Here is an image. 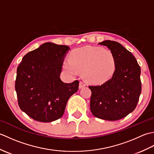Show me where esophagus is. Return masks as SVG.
<instances>
[{
	"label": "esophagus",
	"instance_id": "1",
	"mask_svg": "<svg viewBox=\"0 0 154 154\" xmlns=\"http://www.w3.org/2000/svg\"><path fill=\"white\" fill-rule=\"evenodd\" d=\"M86 86V84L84 82H82V81H81V82L79 83V89H82V88H83L84 87Z\"/></svg>",
	"mask_w": 154,
	"mask_h": 154
}]
</instances>
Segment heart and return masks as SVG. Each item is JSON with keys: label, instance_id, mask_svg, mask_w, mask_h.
<instances>
[{"label": "heart", "instance_id": "obj_1", "mask_svg": "<svg viewBox=\"0 0 154 154\" xmlns=\"http://www.w3.org/2000/svg\"><path fill=\"white\" fill-rule=\"evenodd\" d=\"M63 67L71 75L82 72L83 79L87 82L100 85L112 77L116 69V60L112 52L107 49L85 46L72 51Z\"/></svg>", "mask_w": 154, "mask_h": 154}]
</instances>
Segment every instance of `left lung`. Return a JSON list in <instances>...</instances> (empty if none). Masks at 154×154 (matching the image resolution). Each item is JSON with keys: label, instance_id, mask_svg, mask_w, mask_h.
Masks as SVG:
<instances>
[{"label": "left lung", "instance_id": "left-lung-1", "mask_svg": "<svg viewBox=\"0 0 154 154\" xmlns=\"http://www.w3.org/2000/svg\"><path fill=\"white\" fill-rule=\"evenodd\" d=\"M115 55L116 69L112 77L101 85L89 86L92 94L90 108L93 115L110 121L123 119L135 109L142 91L141 69L130 51L117 42L105 40Z\"/></svg>", "mask_w": 154, "mask_h": 154}]
</instances>
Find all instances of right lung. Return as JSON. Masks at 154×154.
Returning a JSON list of instances; mask_svg holds the SVG:
<instances>
[{
  "mask_svg": "<svg viewBox=\"0 0 154 154\" xmlns=\"http://www.w3.org/2000/svg\"><path fill=\"white\" fill-rule=\"evenodd\" d=\"M67 45L47 42L28 52L17 68L15 89L20 109L34 120L50 122L63 116L68 99L79 89V81L60 79Z\"/></svg>",
  "mask_w": 154,
  "mask_h": 154,
  "instance_id": "add662e5",
  "label": "right lung"
}]
</instances>
